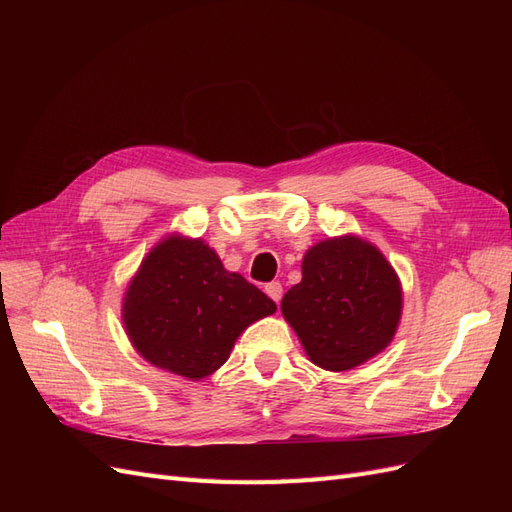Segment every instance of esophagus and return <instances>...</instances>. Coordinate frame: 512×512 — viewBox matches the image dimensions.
Segmentation results:
<instances>
[{"label": "esophagus", "instance_id": "1", "mask_svg": "<svg viewBox=\"0 0 512 512\" xmlns=\"http://www.w3.org/2000/svg\"><path fill=\"white\" fill-rule=\"evenodd\" d=\"M265 292L269 294V297H271L275 303H280V301H282V294H284V288H282L280 282H269V284L265 286Z\"/></svg>", "mask_w": 512, "mask_h": 512}]
</instances>
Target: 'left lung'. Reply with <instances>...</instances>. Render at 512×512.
Listing matches in <instances>:
<instances>
[{"label": "left lung", "instance_id": "left-lung-1", "mask_svg": "<svg viewBox=\"0 0 512 512\" xmlns=\"http://www.w3.org/2000/svg\"><path fill=\"white\" fill-rule=\"evenodd\" d=\"M282 314L318 367L346 371L389 346L401 316L397 273L359 237L327 239L303 258Z\"/></svg>", "mask_w": 512, "mask_h": 512}]
</instances>
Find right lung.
<instances>
[{
    "label": "right lung",
    "instance_id": "obj_1",
    "mask_svg": "<svg viewBox=\"0 0 512 512\" xmlns=\"http://www.w3.org/2000/svg\"><path fill=\"white\" fill-rule=\"evenodd\" d=\"M275 303L209 245L170 237L143 260L123 301L130 342L149 363L190 380L224 365L241 331Z\"/></svg>",
    "mask_w": 512,
    "mask_h": 512
}]
</instances>
